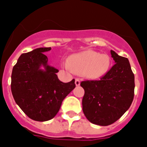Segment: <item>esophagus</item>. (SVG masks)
Returning a JSON list of instances; mask_svg holds the SVG:
<instances>
[{"label":"esophagus","mask_w":147,"mask_h":147,"mask_svg":"<svg viewBox=\"0 0 147 147\" xmlns=\"http://www.w3.org/2000/svg\"><path fill=\"white\" fill-rule=\"evenodd\" d=\"M75 86H79L80 85V81L78 79H76L75 81Z\"/></svg>","instance_id":"esophagus-1"}]
</instances>
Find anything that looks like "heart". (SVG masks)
Listing matches in <instances>:
<instances>
[{"label":"heart","mask_w":147,"mask_h":147,"mask_svg":"<svg viewBox=\"0 0 147 147\" xmlns=\"http://www.w3.org/2000/svg\"><path fill=\"white\" fill-rule=\"evenodd\" d=\"M62 64L67 70L82 74L88 79L97 80L109 71L111 60L107 54L89 49L73 53Z\"/></svg>","instance_id":"b5f03b06"}]
</instances>
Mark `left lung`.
I'll return each mask as SVG.
<instances>
[{
  "label": "left lung",
  "mask_w": 147,
  "mask_h": 147,
  "mask_svg": "<svg viewBox=\"0 0 147 147\" xmlns=\"http://www.w3.org/2000/svg\"><path fill=\"white\" fill-rule=\"evenodd\" d=\"M115 65L100 80L80 83L85 90L82 101L86 118L93 124H112L129 109L134 96V75L127 58L111 50Z\"/></svg>",
  "instance_id": "obj_1"
}]
</instances>
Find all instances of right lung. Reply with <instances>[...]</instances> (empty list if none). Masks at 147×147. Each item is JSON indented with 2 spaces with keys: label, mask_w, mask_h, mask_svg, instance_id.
I'll list each match as a JSON object with an SVG mask.
<instances>
[{
  "label": "right lung",
  "mask_w": 147,
  "mask_h": 147,
  "mask_svg": "<svg viewBox=\"0 0 147 147\" xmlns=\"http://www.w3.org/2000/svg\"><path fill=\"white\" fill-rule=\"evenodd\" d=\"M51 48H38L22 53L13 67L12 95L16 105L32 120H51L61 103L75 88V80L63 83L59 80L55 67L48 64L45 52Z\"/></svg>",
  "instance_id": "right-lung-1"
}]
</instances>
